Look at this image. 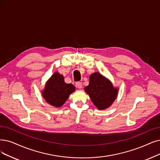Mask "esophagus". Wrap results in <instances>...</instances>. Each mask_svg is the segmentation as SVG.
Wrapping results in <instances>:
<instances>
[{
	"label": "esophagus",
	"mask_w": 160,
	"mask_h": 160,
	"mask_svg": "<svg viewBox=\"0 0 160 160\" xmlns=\"http://www.w3.org/2000/svg\"><path fill=\"white\" fill-rule=\"evenodd\" d=\"M75 85H76V87H78V88H81L82 87V82H77L76 83H75Z\"/></svg>",
	"instance_id": "obj_1"
}]
</instances>
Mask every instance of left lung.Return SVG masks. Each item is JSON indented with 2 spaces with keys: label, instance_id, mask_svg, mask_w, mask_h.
<instances>
[{
  "label": "left lung",
  "instance_id": "obj_1",
  "mask_svg": "<svg viewBox=\"0 0 160 160\" xmlns=\"http://www.w3.org/2000/svg\"><path fill=\"white\" fill-rule=\"evenodd\" d=\"M93 104L99 110H104L112 105L116 98L118 89L113 88L112 82L99 73L91 75L89 84L85 87Z\"/></svg>",
  "mask_w": 160,
  "mask_h": 160
}]
</instances>
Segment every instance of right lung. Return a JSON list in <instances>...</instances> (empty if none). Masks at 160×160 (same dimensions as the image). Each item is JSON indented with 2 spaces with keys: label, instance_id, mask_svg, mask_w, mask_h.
Here are the masks:
<instances>
[{
  "label": "right lung",
  "instance_id": "right-lung-1",
  "mask_svg": "<svg viewBox=\"0 0 160 160\" xmlns=\"http://www.w3.org/2000/svg\"><path fill=\"white\" fill-rule=\"evenodd\" d=\"M75 91L73 85L66 83L63 75L56 72L47 82L42 94L48 104L58 108L65 103L69 94Z\"/></svg>",
  "mask_w": 160,
  "mask_h": 160
}]
</instances>
